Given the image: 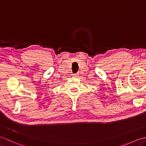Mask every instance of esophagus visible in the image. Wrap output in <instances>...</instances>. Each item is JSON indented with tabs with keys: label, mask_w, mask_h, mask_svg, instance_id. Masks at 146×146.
<instances>
[{
	"label": "esophagus",
	"mask_w": 146,
	"mask_h": 146,
	"mask_svg": "<svg viewBox=\"0 0 146 146\" xmlns=\"http://www.w3.org/2000/svg\"><path fill=\"white\" fill-rule=\"evenodd\" d=\"M78 75H79L78 74V73H76V74H75V75H73V76H74V77H78V76H79Z\"/></svg>",
	"instance_id": "1"
}]
</instances>
